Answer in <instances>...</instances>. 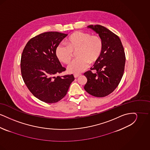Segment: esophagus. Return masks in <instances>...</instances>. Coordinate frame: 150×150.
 <instances>
[{
    "label": "esophagus",
    "mask_w": 150,
    "mask_h": 150,
    "mask_svg": "<svg viewBox=\"0 0 150 150\" xmlns=\"http://www.w3.org/2000/svg\"><path fill=\"white\" fill-rule=\"evenodd\" d=\"M80 75V74H74V75L75 78H77Z\"/></svg>",
    "instance_id": "34e87169"
}]
</instances>
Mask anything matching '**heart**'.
<instances>
[{"mask_svg": "<svg viewBox=\"0 0 150 150\" xmlns=\"http://www.w3.org/2000/svg\"><path fill=\"white\" fill-rule=\"evenodd\" d=\"M65 45L66 47L62 45L57 47L56 56L60 61L67 64L71 61L73 53L76 52L78 58L67 67L68 72L75 74L84 71L89 63L96 62L103 49L102 40L100 36L81 31L72 33L65 41Z\"/></svg>", "mask_w": 150, "mask_h": 150, "instance_id": "obj_1", "label": "heart"}]
</instances>
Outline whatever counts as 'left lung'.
I'll use <instances>...</instances> for the list:
<instances>
[{
	"instance_id": "8db88e82",
	"label": "left lung",
	"mask_w": 150,
	"mask_h": 150,
	"mask_svg": "<svg viewBox=\"0 0 150 150\" xmlns=\"http://www.w3.org/2000/svg\"><path fill=\"white\" fill-rule=\"evenodd\" d=\"M100 38L103 49L100 58L91 70L84 74L87 79L84 86L86 92L94 97H103L112 93L118 86L123 76L125 56L118 36L106 28L99 25L87 26Z\"/></svg>"
}]
</instances>
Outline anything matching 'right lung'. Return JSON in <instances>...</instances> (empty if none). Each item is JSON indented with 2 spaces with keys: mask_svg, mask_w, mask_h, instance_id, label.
I'll list each match as a JSON object with an SVG mask.
<instances>
[{
  "mask_svg": "<svg viewBox=\"0 0 150 150\" xmlns=\"http://www.w3.org/2000/svg\"><path fill=\"white\" fill-rule=\"evenodd\" d=\"M67 36L58 32L44 33L31 39L22 52V79L31 93L45 103H53L62 99L75 79L72 74L55 76L66 70L56 51Z\"/></svg>",
  "mask_w": 150,
  "mask_h": 150,
  "instance_id": "add662e5",
  "label": "right lung"
}]
</instances>
